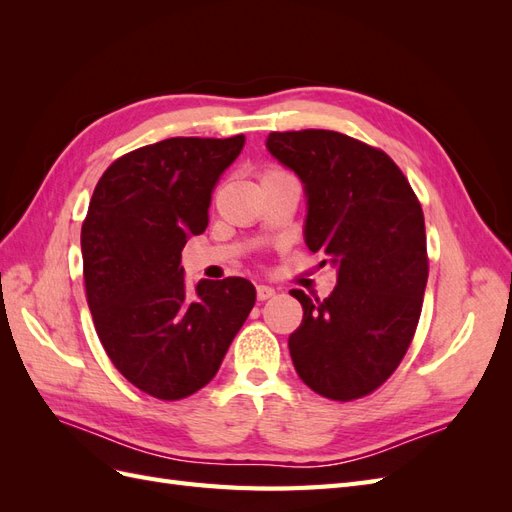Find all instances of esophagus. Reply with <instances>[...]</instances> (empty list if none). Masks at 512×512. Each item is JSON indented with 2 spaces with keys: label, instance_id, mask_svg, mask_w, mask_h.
I'll list each match as a JSON object with an SVG mask.
<instances>
[{
  "label": "esophagus",
  "instance_id": "1",
  "mask_svg": "<svg viewBox=\"0 0 512 512\" xmlns=\"http://www.w3.org/2000/svg\"><path fill=\"white\" fill-rule=\"evenodd\" d=\"M256 297H258V301H267V299L275 297V290L271 286H256Z\"/></svg>",
  "mask_w": 512,
  "mask_h": 512
}]
</instances>
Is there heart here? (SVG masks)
I'll list each match as a JSON object with an SVG mask.
<instances>
[{
    "label": "heart",
    "instance_id": "obj_1",
    "mask_svg": "<svg viewBox=\"0 0 512 512\" xmlns=\"http://www.w3.org/2000/svg\"><path fill=\"white\" fill-rule=\"evenodd\" d=\"M271 173H277V168H267L265 173H262V177H265V175H271Z\"/></svg>",
    "mask_w": 512,
    "mask_h": 512
}]
</instances>
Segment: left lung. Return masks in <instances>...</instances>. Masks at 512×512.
<instances>
[{"mask_svg":"<svg viewBox=\"0 0 512 512\" xmlns=\"http://www.w3.org/2000/svg\"><path fill=\"white\" fill-rule=\"evenodd\" d=\"M267 149L305 185V243L337 267L327 299L303 305L288 337L299 378L318 395L374 393L404 359L429 275L423 209L382 149L333 130L271 132Z\"/></svg>","mask_w":512,"mask_h":512,"instance_id":"1","label":"left lung"}]
</instances>
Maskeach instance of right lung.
<instances>
[{"label": "right lung", "mask_w": 512, "mask_h": 512, "mask_svg": "<svg viewBox=\"0 0 512 512\" xmlns=\"http://www.w3.org/2000/svg\"><path fill=\"white\" fill-rule=\"evenodd\" d=\"M245 136H177L104 170L81 228L89 312L108 359L143 393L177 401L213 380L256 303L243 277L185 288L181 250Z\"/></svg>", "instance_id": "obj_1"}]
</instances>
